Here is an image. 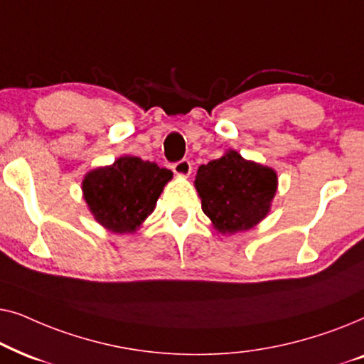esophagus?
Returning a JSON list of instances; mask_svg holds the SVG:
<instances>
[{
    "mask_svg": "<svg viewBox=\"0 0 364 364\" xmlns=\"http://www.w3.org/2000/svg\"><path fill=\"white\" fill-rule=\"evenodd\" d=\"M172 171L176 172L177 176L187 177V176H191V172H192V164L188 159H182V161L172 164Z\"/></svg>",
    "mask_w": 364,
    "mask_h": 364,
    "instance_id": "obj_1",
    "label": "esophagus"
}]
</instances>
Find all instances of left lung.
I'll return each mask as SVG.
<instances>
[{
	"mask_svg": "<svg viewBox=\"0 0 364 364\" xmlns=\"http://www.w3.org/2000/svg\"><path fill=\"white\" fill-rule=\"evenodd\" d=\"M196 188L203 213L217 230L235 233L257 225L270 210L277 173L228 151L223 157L198 167Z\"/></svg>",
	"mask_w": 364,
	"mask_h": 364,
	"instance_id": "1",
	"label": "left lung"
}]
</instances>
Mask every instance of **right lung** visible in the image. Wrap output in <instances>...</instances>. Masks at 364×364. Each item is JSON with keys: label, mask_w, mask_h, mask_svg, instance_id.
I'll return each instance as SVG.
<instances>
[{"label": "right lung", "mask_w": 364, "mask_h": 364, "mask_svg": "<svg viewBox=\"0 0 364 364\" xmlns=\"http://www.w3.org/2000/svg\"><path fill=\"white\" fill-rule=\"evenodd\" d=\"M172 172L139 157L124 156L89 172L82 192L96 220L107 230L131 233L151 215Z\"/></svg>", "instance_id": "1"}]
</instances>
